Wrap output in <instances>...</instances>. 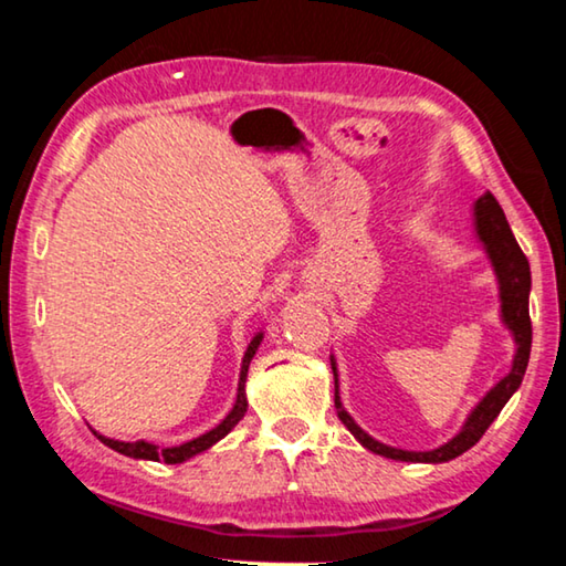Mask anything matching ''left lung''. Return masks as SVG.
<instances>
[{
	"instance_id": "left-lung-1",
	"label": "left lung",
	"mask_w": 566,
	"mask_h": 566,
	"mask_svg": "<svg viewBox=\"0 0 566 566\" xmlns=\"http://www.w3.org/2000/svg\"><path fill=\"white\" fill-rule=\"evenodd\" d=\"M475 229H478L480 241H483V247L488 251V259H491V264L495 269V276H499L501 317H503L505 327L513 333V340H516V356H513V366L509 370V376H503L501 381L483 396V401L472 409V415L468 417L465 427H462L450 442L437 447V450H429V452H409V450H396V447L374 440V437L366 434L364 429L353 421L348 411L343 409L340 396H337V368H335V360L331 358L333 376H335L337 417H340L343 424L348 427V432L370 452L384 454V458H391V460H401V462L454 460L458 454L468 452L470 447L485 434V429L491 427L493 419L501 415L505 401L511 399L513 391H516L521 381H524V374L528 366V353H531V317H528L531 269H528V259L524 256V251H521L516 239H513L511 226H509V221H505L503 208L499 206V200L493 198V192H485V196H480L475 202Z\"/></svg>"
}]
</instances>
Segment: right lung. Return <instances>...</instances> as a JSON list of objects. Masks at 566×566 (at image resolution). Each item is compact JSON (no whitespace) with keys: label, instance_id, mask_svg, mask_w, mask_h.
<instances>
[{"label":"right lung","instance_id":"1","mask_svg":"<svg viewBox=\"0 0 566 566\" xmlns=\"http://www.w3.org/2000/svg\"><path fill=\"white\" fill-rule=\"evenodd\" d=\"M261 337H264V333H256L254 340L249 343L247 353H243V360H241V376H239V394H235V403L233 409L229 411V417H226L221 424H218L216 429H210V432L196 437V440L185 442L180 447H165V450H159L157 444L151 442H145V440H137V442H119V440H108V437H101L96 434L101 442H104L106 447H112V450L126 454V458H137V460H165L167 465H177V462H185L190 460L192 454H200L202 450H208V447H213L218 440H223L226 434L231 432V429L239 424V421L243 419V415H247V374H249V364L251 358L256 356V348L261 345Z\"/></svg>","mask_w":566,"mask_h":566}]
</instances>
